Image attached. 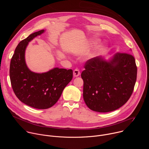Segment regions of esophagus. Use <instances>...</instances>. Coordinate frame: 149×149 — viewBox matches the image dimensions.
<instances>
[{
    "instance_id": "34e87169",
    "label": "esophagus",
    "mask_w": 149,
    "mask_h": 149,
    "mask_svg": "<svg viewBox=\"0 0 149 149\" xmlns=\"http://www.w3.org/2000/svg\"><path fill=\"white\" fill-rule=\"evenodd\" d=\"M80 75V71L78 69H75L73 71V75L74 77H77Z\"/></svg>"
}]
</instances>
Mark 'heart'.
<instances>
[{"label": "heart", "mask_w": 149, "mask_h": 149, "mask_svg": "<svg viewBox=\"0 0 149 149\" xmlns=\"http://www.w3.org/2000/svg\"><path fill=\"white\" fill-rule=\"evenodd\" d=\"M98 42V39H93V40H88V41L87 42V45H88L89 46H91V45H94V44H96L97 42ZM102 49V47H97V48L95 49V51H94V52L91 54L90 57L94 56L95 54H97V53L100 52Z\"/></svg>", "instance_id": "b5f03b06"}]
</instances>
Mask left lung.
I'll return each mask as SVG.
<instances>
[{
  "label": "left lung",
  "mask_w": 149,
  "mask_h": 149,
  "mask_svg": "<svg viewBox=\"0 0 149 149\" xmlns=\"http://www.w3.org/2000/svg\"><path fill=\"white\" fill-rule=\"evenodd\" d=\"M85 69L81 74L83 98L91 110L100 113L114 111L131 97L137 69L130 54L116 53L109 59L95 57L86 63Z\"/></svg>",
  "instance_id": "1"
}]
</instances>
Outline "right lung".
<instances>
[{"mask_svg": "<svg viewBox=\"0 0 149 149\" xmlns=\"http://www.w3.org/2000/svg\"><path fill=\"white\" fill-rule=\"evenodd\" d=\"M45 32L42 29L31 34L16 47L10 64V79L13 90L23 103L37 109H47L58 101L72 78V70L54 68L38 73L29 70L25 51L29 42Z\"/></svg>", "mask_w": 149, "mask_h": 149, "instance_id": "obj_1", "label": "right lung"}]
</instances>
